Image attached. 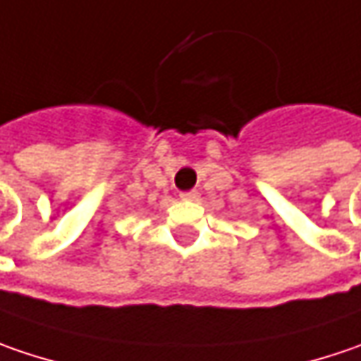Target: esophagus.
I'll return each mask as SVG.
<instances>
[{"instance_id": "1", "label": "esophagus", "mask_w": 361, "mask_h": 361, "mask_svg": "<svg viewBox=\"0 0 361 361\" xmlns=\"http://www.w3.org/2000/svg\"><path fill=\"white\" fill-rule=\"evenodd\" d=\"M180 199H183V201H197V199H199V192H197V190L180 192Z\"/></svg>"}]
</instances>
